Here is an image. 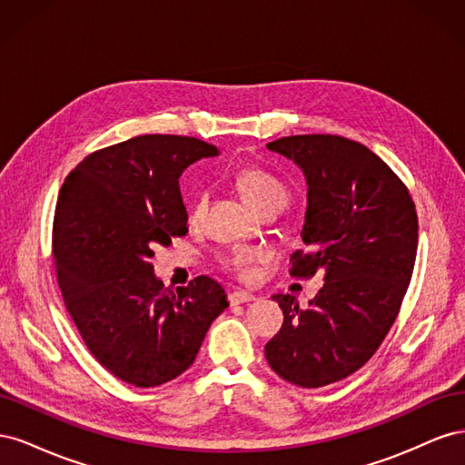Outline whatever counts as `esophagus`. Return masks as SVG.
Instances as JSON below:
<instances>
[{
	"label": "esophagus",
	"instance_id": "1",
	"mask_svg": "<svg viewBox=\"0 0 465 465\" xmlns=\"http://www.w3.org/2000/svg\"><path fill=\"white\" fill-rule=\"evenodd\" d=\"M256 297L252 292H246V291H232L229 294V302L234 306V304H244V302H252Z\"/></svg>",
	"mask_w": 465,
	"mask_h": 465
}]
</instances>
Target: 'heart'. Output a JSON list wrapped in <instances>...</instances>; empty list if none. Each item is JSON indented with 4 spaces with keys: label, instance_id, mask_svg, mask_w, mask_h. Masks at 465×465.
Masks as SVG:
<instances>
[{
    "label": "heart",
    "instance_id": "1",
    "mask_svg": "<svg viewBox=\"0 0 465 465\" xmlns=\"http://www.w3.org/2000/svg\"><path fill=\"white\" fill-rule=\"evenodd\" d=\"M234 182L238 190L242 192L246 202L254 207L258 213L263 209H275L277 213L281 209H285L291 192L289 188L272 173L263 171L260 166H246L241 168L234 174ZM207 209V192H200L195 195L192 205H190V221L198 223L202 221L203 213ZM258 260V252L254 248L246 246H236L227 254L221 256V265L224 270L236 273L238 277H248L250 275V265Z\"/></svg>",
    "mask_w": 465,
    "mask_h": 465
}]
</instances>
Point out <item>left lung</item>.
Segmentation results:
<instances>
[{
	"mask_svg": "<svg viewBox=\"0 0 465 465\" xmlns=\"http://www.w3.org/2000/svg\"><path fill=\"white\" fill-rule=\"evenodd\" d=\"M267 149L306 176V248L291 256V275L322 273L323 287L306 308L273 294L283 326L265 359L291 384L328 386L357 372L398 318L417 256L415 203L378 154L347 137L291 135Z\"/></svg>",
	"mask_w": 465,
	"mask_h": 465,
	"instance_id": "1",
	"label": "left lung"
}]
</instances>
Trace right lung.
Here are the masks:
<instances>
[{"mask_svg": "<svg viewBox=\"0 0 465 465\" xmlns=\"http://www.w3.org/2000/svg\"><path fill=\"white\" fill-rule=\"evenodd\" d=\"M217 153L195 137L137 135L87 154L60 190L52 254L64 304L93 357L132 386H161L190 369L229 306L211 277L173 291L149 262L188 232L180 174Z\"/></svg>", "mask_w": 465, "mask_h": 465, "instance_id": "right-lung-1", "label": "right lung"}]
</instances>
